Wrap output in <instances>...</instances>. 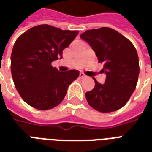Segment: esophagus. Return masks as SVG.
I'll list each match as a JSON object with an SVG mask.
<instances>
[{"label":"esophagus","mask_w":152,"mask_h":152,"mask_svg":"<svg viewBox=\"0 0 152 152\" xmlns=\"http://www.w3.org/2000/svg\"><path fill=\"white\" fill-rule=\"evenodd\" d=\"M79 77H81V78H86V75H85L83 73H80V75H79Z\"/></svg>","instance_id":"esophagus-1"}]
</instances>
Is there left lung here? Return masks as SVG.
I'll return each instance as SVG.
<instances>
[{"label":"left lung","mask_w":152,"mask_h":152,"mask_svg":"<svg viewBox=\"0 0 152 152\" xmlns=\"http://www.w3.org/2000/svg\"><path fill=\"white\" fill-rule=\"evenodd\" d=\"M103 62L104 84L97 82L92 91L86 93L89 105L102 113L120 109L126 104L136 87L140 74L139 57L132 42L113 28L102 27L80 35Z\"/></svg>","instance_id":"left-lung-1"}]
</instances>
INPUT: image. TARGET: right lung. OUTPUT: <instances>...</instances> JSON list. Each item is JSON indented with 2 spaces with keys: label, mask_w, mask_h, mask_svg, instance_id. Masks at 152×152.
Wrapping results in <instances>:
<instances>
[{
  "label": "right lung",
  "mask_w": 152,
  "mask_h": 152,
  "mask_svg": "<svg viewBox=\"0 0 152 152\" xmlns=\"http://www.w3.org/2000/svg\"><path fill=\"white\" fill-rule=\"evenodd\" d=\"M77 34L78 31L40 25L17 39L11 54V72L16 89L27 104L46 110L63 100L68 86L78 77L79 72H60L51 63L62 58L63 50Z\"/></svg>",
  "instance_id": "right-lung-1"
}]
</instances>
